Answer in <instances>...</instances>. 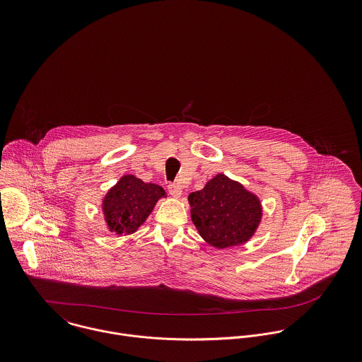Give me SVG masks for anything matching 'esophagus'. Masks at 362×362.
<instances>
[{"label": "esophagus", "mask_w": 362, "mask_h": 362, "mask_svg": "<svg viewBox=\"0 0 362 362\" xmlns=\"http://www.w3.org/2000/svg\"><path fill=\"white\" fill-rule=\"evenodd\" d=\"M168 192H170L174 198H180L181 194H182V188H181L178 184H175V182H170V184H168Z\"/></svg>", "instance_id": "esophagus-1"}]
</instances>
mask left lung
I'll return each instance as SVG.
<instances>
[{"mask_svg": "<svg viewBox=\"0 0 362 362\" xmlns=\"http://www.w3.org/2000/svg\"><path fill=\"white\" fill-rule=\"evenodd\" d=\"M188 201L199 234L220 250L247 243L262 217L258 198L224 174H217L204 189L189 194Z\"/></svg>", "mask_w": 362, "mask_h": 362, "instance_id": "8db88e82", "label": "left lung"}]
</instances>
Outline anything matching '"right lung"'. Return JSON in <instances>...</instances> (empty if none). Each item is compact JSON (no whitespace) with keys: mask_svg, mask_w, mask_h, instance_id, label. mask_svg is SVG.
<instances>
[{"mask_svg":"<svg viewBox=\"0 0 362 362\" xmlns=\"http://www.w3.org/2000/svg\"><path fill=\"white\" fill-rule=\"evenodd\" d=\"M163 197L161 187L124 175L104 197V218L110 231L118 235L135 233Z\"/></svg>","mask_w":362,"mask_h":362,"instance_id":"1","label":"right lung"}]
</instances>
